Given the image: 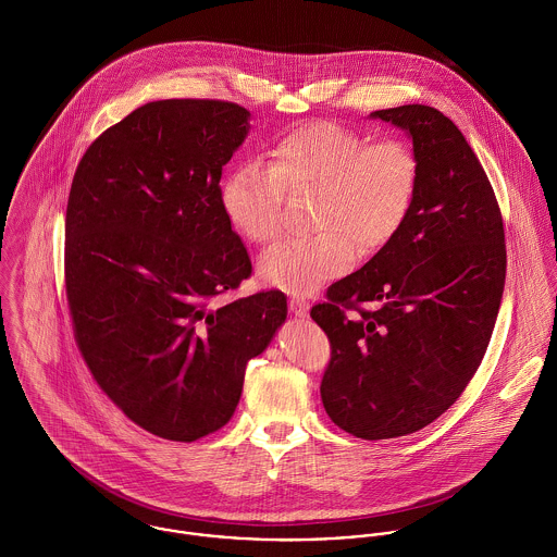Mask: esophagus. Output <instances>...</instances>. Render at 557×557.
Listing matches in <instances>:
<instances>
[{
	"mask_svg": "<svg viewBox=\"0 0 557 557\" xmlns=\"http://www.w3.org/2000/svg\"><path fill=\"white\" fill-rule=\"evenodd\" d=\"M289 311L296 315V318H307L309 315V302L305 298H292L289 300Z\"/></svg>",
	"mask_w": 557,
	"mask_h": 557,
	"instance_id": "1",
	"label": "esophagus"
}]
</instances>
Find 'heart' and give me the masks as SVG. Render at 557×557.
Listing matches in <instances>:
<instances>
[{"label":"heart","mask_w":557,"mask_h":557,"mask_svg":"<svg viewBox=\"0 0 557 557\" xmlns=\"http://www.w3.org/2000/svg\"><path fill=\"white\" fill-rule=\"evenodd\" d=\"M418 188V159L400 139L369 141L336 122L315 120L283 133L265 166L242 162L221 184L230 225L252 244L281 234L283 195L315 193L311 238L285 239L257 263L265 285L307 296L360 255L395 238Z\"/></svg>","instance_id":"1"}]
</instances>
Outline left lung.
I'll list each match as a JSON object with an SVG mask.
<instances>
[{"label":"left lung","instance_id":"left-lung-1","mask_svg":"<svg viewBox=\"0 0 557 557\" xmlns=\"http://www.w3.org/2000/svg\"><path fill=\"white\" fill-rule=\"evenodd\" d=\"M371 117L409 135L416 199L397 236L330 285L311 318L332 347L327 416L356 437L391 440L431 424L474 377L504 294L506 244L491 182L442 111L403 104Z\"/></svg>","mask_w":557,"mask_h":557}]
</instances>
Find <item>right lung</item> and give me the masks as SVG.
Returning <instances> with one entry per match:
<instances>
[{
  "mask_svg": "<svg viewBox=\"0 0 557 557\" xmlns=\"http://www.w3.org/2000/svg\"><path fill=\"white\" fill-rule=\"evenodd\" d=\"M248 117L225 100L148 102L87 148L71 186L64 274L81 356L162 440L225 426L248 360L287 319L278 289L214 302L252 272L219 186Z\"/></svg>",
  "mask_w": 557,
  "mask_h": 557,
  "instance_id": "right-lung-1",
  "label": "right lung"
}]
</instances>
